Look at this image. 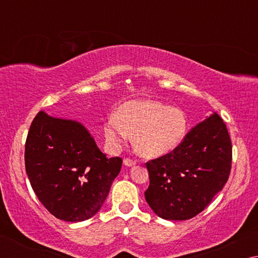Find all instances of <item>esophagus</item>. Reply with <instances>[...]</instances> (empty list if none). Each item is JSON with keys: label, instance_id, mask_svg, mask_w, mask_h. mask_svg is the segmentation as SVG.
Wrapping results in <instances>:
<instances>
[{"label": "esophagus", "instance_id": "34e87169", "mask_svg": "<svg viewBox=\"0 0 258 258\" xmlns=\"http://www.w3.org/2000/svg\"><path fill=\"white\" fill-rule=\"evenodd\" d=\"M123 163H124V165H125V166H127V167H132V166L137 165V161H135V160H132V159H130V158H125Z\"/></svg>", "mask_w": 258, "mask_h": 258}]
</instances>
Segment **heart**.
<instances>
[{
    "label": "heart",
    "mask_w": 258,
    "mask_h": 258,
    "mask_svg": "<svg viewBox=\"0 0 258 258\" xmlns=\"http://www.w3.org/2000/svg\"><path fill=\"white\" fill-rule=\"evenodd\" d=\"M107 146L117 150L133 134L135 151L146 158L167 155L181 145L186 118L181 109L155 100H131L104 121Z\"/></svg>",
    "instance_id": "obj_1"
}]
</instances>
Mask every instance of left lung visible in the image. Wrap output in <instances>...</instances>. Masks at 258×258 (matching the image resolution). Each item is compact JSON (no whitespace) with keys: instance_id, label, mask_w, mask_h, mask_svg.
I'll use <instances>...</instances> for the list:
<instances>
[{"instance_id":"left-lung-1","label":"left lung","mask_w":258,"mask_h":258,"mask_svg":"<svg viewBox=\"0 0 258 258\" xmlns=\"http://www.w3.org/2000/svg\"><path fill=\"white\" fill-rule=\"evenodd\" d=\"M232 146L216 112L191 128L176 149L147 163L146 200L156 215L185 221L198 215L228 181Z\"/></svg>"}]
</instances>
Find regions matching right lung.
<instances>
[{"mask_svg": "<svg viewBox=\"0 0 258 258\" xmlns=\"http://www.w3.org/2000/svg\"><path fill=\"white\" fill-rule=\"evenodd\" d=\"M121 158H107L81 123L35 117L26 140V173L37 198L56 218L82 222L95 215L120 172Z\"/></svg>", "mask_w": 258, "mask_h": 258, "instance_id": "1", "label": "right lung"}]
</instances>
